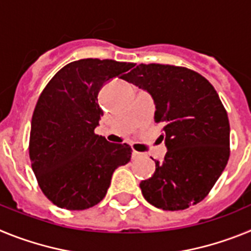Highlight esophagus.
<instances>
[{"label":"esophagus","mask_w":251,"mask_h":251,"mask_svg":"<svg viewBox=\"0 0 251 251\" xmlns=\"http://www.w3.org/2000/svg\"><path fill=\"white\" fill-rule=\"evenodd\" d=\"M142 156H143V154H142L141 152H137V151H133V153H132L133 159H138V158H141Z\"/></svg>","instance_id":"1"}]
</instances>
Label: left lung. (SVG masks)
I'll use <instances>...</instances> for the list:
<instances>
[{"mask_svg":"<svg viewBox=\"0 0 251 251\" xmlns=\"http://www.w3.org/2000/svg\"><path fill=\"white\" fill-rule=\"evenodd\" d=\"M122 79L152 95L167 153L151 178L139 183L151 205L168 211L202 201L230 156V124L207 79L182 66L139 64Z\"/></svg>","mask_w":251,"mask_h":251,"instance_id":"obj_1","label":"left lung"}]
</instances>
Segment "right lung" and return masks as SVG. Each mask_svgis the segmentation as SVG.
I'll return each mask as SVG.
<instances>
[{"label":"right lung","instance_id":"obj_1","mask_svg":"<svg viewBox=\"0 0 251 251\" xmlns=\"http://www.w3.org/2000/svg\"><path fill=\"white\" fill-rule=\"evenodd\" d=\"M133 63L81 59L52 76L39 97L30 132L31 166L41 191L57 207L85 210L100 202L112 175L127 165L132 148L95 134L103 110L98 94Z\"/></svg>","mask_w":251,"mask_h":251}]
</instances>
